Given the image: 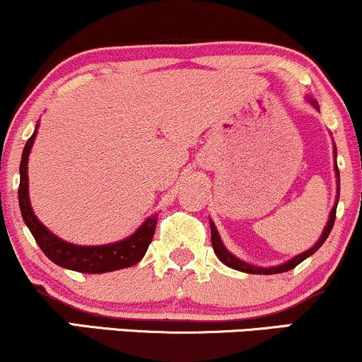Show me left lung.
I'll list each match as a JSON object with an SVG mask.
<instances>
[{"instance_id": "8db88e82", "label": "left lung", "mask_w": 362, "mask_h": 362, "mask_svg": "<svg viewBox=\"0 0 362 362\" xmlns=\"http://www.w3.org/2000/svg\"><path fill=\"white\" fill-rule=\"evenodd\" d=\"M308 100H310V103L313 104V107L318 109V104H316V100H313V99H308ZM334 156L337 157V148H335V147H334ZM335 176H337V185H339V186H337V200H335V206H334V209H332L330 218H328L327 226H325V229H323V233H322V238H320L318 241H316V245L313 246V247H310V250L304 251V253L298 255V257H294L292 259H289V262L282 263V265H277V267H269V269H263V267L250 265V263L243 262V259H239L238 257H234L233 253H229V251H227V247H226L224 245H222L221 235H218V233H217V227H215L214 222L210 221V230H212V246H214L215 255H217V258L221 259V262L224 263V265L230 267V269L239 270V272H245V274H257V275L282 274V272H289V270L294 269V267H298L299 263L304 262V259H306L308 257H311L313 253H316V251H318L320 247H322L323 243L327 241L328 234H330L332 227H334L335 212H337V203H339V189H340V176H339V168H337V164H335Z\"/></svg>"}]
</instances>
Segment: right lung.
<instances>
[{"label": "right lung", "instance_id": "obj_1", "mask_svg": "<svg viewBox=\"0 0 362 362\" xmlns=\"http://www.w3.org/2000/svg\"><path fill=\"white\" fill-rule=\"evenodd\" d=\"M35 127L32 136L28 138L25 147H23L22 160H20V186H18V203L20 212H22L23 222H25L32 235L37 241L40 250L44 251L51 262L63 269H70L82 274H105V272H115L128 267L136 265L147 253V247L152 243L153 233L157 226V215H152L144 222L129 238L123 241L111 243V245L103 246H78L71 243L63 241L58 235H54L47 229L42 222L34 215L30 206V198H28V153H30L32 145H34L35 135H37Z\"/></svg>", "mask_w": 362, "mask_h": 362}]
</instances>
